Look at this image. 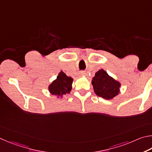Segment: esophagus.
I'll list each match as a JSON object with an SVG mask.
<instances>
[{"instance_id":"obj_1","label":"esophagus","mask_w":152,"mask_h":152,"mask_svg":"<svg viewBox=\"0 0 152 152\" xmlns=\"http://www.w3.org/2000/svg\"><path fill=\"white\" fill-rule=\"evenodd\" d=\"M84 74H85L84 71H81L80 73H79V75H80V76H83V75H84Z\"/></svg>"}]
</instances>
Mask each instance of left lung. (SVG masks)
Returning a JSON list of instances; mask_svg holds the SVG:
<instances>
[{
	"label": "left lung",
	"instance_id": "8db88e82",
	"mask_svg": "<svg viewBox=\"0 0 152 152\" xmlns=\"http://www.w3.org/2000/svg\"><path fill=\"white\" fill-rule=\"evenodd\" d=\"M91 83L94 90L97 96L105 99H111L119 93L121 84L109 75L107 72L101 69L95 73Z\"/></svg>",
	"mask_w": 152,
	"mask_h": 152
}]
</instances>
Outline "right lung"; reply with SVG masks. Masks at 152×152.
I'll use <instances>...</instances> for the list:
<instances>
[{
	"instance_id": "right-lung-1",
	"label": "right lung",
	"mask_w": 152,
	"mask_h": 152,
	"mask_svg": "<svg viewBox=\"0 0 152 152\" xmlns=\"http://www.w3.org/2000/svg\"><path fill=\"white\" fill-rule=\"evenodd\" d=\"M73 79L71 77H68L61 71L58 73L57 79L53 81L49 86L50 94L58 97L69 94L72 89V83Z\"/></svg>"
}]
</instances>
